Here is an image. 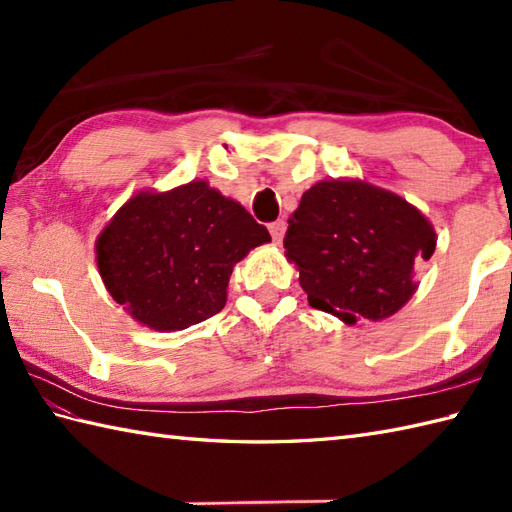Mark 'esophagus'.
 Returning <instances> with one entry per match:
<instances>
[{
  "mask_svg": "<svg viewBox=\"0 0 512 512\" xmlns=\"http://www.w3.org/2000/svg\"><path fill=\"white\" fill-rule=\"evenodd\" d=\"M268 231H270V235H273L275 244H281V239H284V235H286V220L273 222V224L268 226Z\"/></svg>",
  "mask_w": 512,
  "mask_h": 512,
  "instance_id": "34e87169",
  "label": "esophagus"
}]
</instances>
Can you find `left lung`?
Wrapping results in <instances>:
<instances>
[{
	"instance_id": "left-lung-1",
	"label": "left lung",
	"mask_w": 512,
	"mask_h": 512,
	"mask_svg": "<svg viewBox=\"0 0 512 512\" xmlns=\"http://www.w3.org/2000/svg\"><path fill=\"white\" fill-rule=\"evenodd\" d=\"M312 308L347 325L396 314L416 292L413 268L436 250L416 206L363 180H321L301 195L284 237Z\"/></svg>"
}]
</instances>
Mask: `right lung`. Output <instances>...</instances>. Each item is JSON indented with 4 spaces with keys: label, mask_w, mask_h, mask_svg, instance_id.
I'll return each mask as SVG.
<instances>
[{
    "label": "right lung",
    "mask_w": 512,
    "mask_h": 512,
    "mask_svg": "<svg viewBox=\"0 0 512 512\" xmlns=\"http://www.w3.org/2000/svg\"><path fill=\"white\" fill-rule=\"evenodd\" d=\"M266 242L242 204L193 180L129 198L96 239V264L132 319L176 332L220 312L233 266Z\"/></svg>",
    "instance_id": "obj_1"
}]
</instances>
